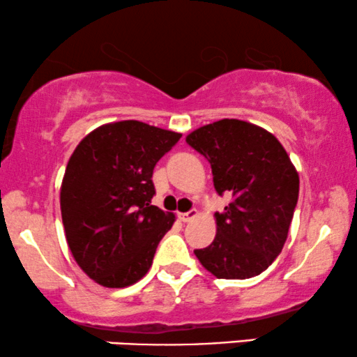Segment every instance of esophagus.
<instances>
[{"mask_svg": "<svg viewBox=\"0 0 357 357\" xmlns=\"http://www.w3.org/2000/svg\"><path fill=\"white\" fill-rule=\"evenodd\" d=\"M197 216H198L197 210H190L187 213H178V218H180V221H183V223H188V221L195 220Z\"/></svg>", "mask_w": 357, "mask_h": 357, "instance_id": "1", "label": "esophagus"}]
</instances>
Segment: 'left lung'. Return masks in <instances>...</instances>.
Listing matches in <instances>:
<instances>
[{
    "instance_id": "left-lung-1",
    "label": "left lung",
    "mask_w": 357,
    "mask_h": 357,
    "mask_svg": "<svg viewBox=\"0 0 357 357\" xmlns=\"http://www.w3.org/2000/svg\"><path fill=\"white\" fill-rule=\"evenodd\" d=\"M211 165L218 195L231 203L215 213L216 236L195 256L218 279L243 280L282 252L298 200L300 180L274 134L241 119H220L187 136Z\"/></svg>"
}]
</instances>
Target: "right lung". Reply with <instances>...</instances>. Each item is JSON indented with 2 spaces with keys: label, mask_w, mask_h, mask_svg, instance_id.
<instances>
[{
  "label": "right lung",
  "mask_w": 357,
  "mask_h": 357,
  "mask_svg": "<svg viewBox=\"0 0 357 357\" xmlns=\"http://www.w3.org/2000/svg\"><path fill=\"white\" fill-rule=\"evenodd\" d=\"M182 137L149 124L118 121L85 136L68 160L60 211L72 256L96 284L121 289L151 269L174 213L151 205L152 172Z\"/></svg>",
  "instance_id": "right-lung-1"
}]
</instances>
